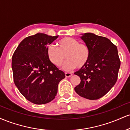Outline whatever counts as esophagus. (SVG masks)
Here are the masks:
<instances>
[{
  "mask_svg": "<svg viewBox=\"0 0 130 130\" xmlns=\"http://www.w3.org/2000/svg\"><path fill=\"white\" fill-rule=\"evenodd\" d=\"M65 76L67 77H70L72 76V73H65Z\"/></svg>",
  "mask_w": 130,
  "mask_h": 130,
  "instance_id": "34e87169",
  "label": "esophagus"
}]
</instances>
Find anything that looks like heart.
<instances>
[{
    "label": "heart",
    "instance_id": "b5f03b06",
    "mask_svg": "<svg viewBox=\"0 0 130 130\" xmlns=\"http://www.w3.org/2000/svg\"><path fill=\"white\" fill-rule=\"evenodd\" d=\"M57 46L50 44L47 47V56L53 64L60 67L67 58L63 65V69L67 71L76 67L81 68L89 60L90 51L89 46L84 43H79L78 40L71 37H64L59 40Z\"/></svg>",
    "mask_w": 130,
    "mask_h": 130
}]
</instances>
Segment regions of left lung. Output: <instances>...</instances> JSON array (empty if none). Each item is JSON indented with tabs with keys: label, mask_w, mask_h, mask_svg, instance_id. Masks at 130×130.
Masks as SVG:
<instances>
[{
	"label": "left lung",
	"mask_w": 130,
	"mask_h": 130,
	"mask_svg": "<svg viewBox=\"0 0 130 130\" xmlns=\"http://www.w3.org/2000/svg\"><path fill=\"white\" fill-rule=\"evenodd\" d=\"M80 38L89 46L90 56L86 65L74 73L80 79L74 90L82 97L99 99L117 80L120 61L117 46L108 38L92 33L83 34Z\"/></svg>",
	"instance_id": "8db88e82"
}]
</instances>
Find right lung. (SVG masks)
<instances>
[{"label": "right lung", "mask_w": 130, "mask_h": 130, "mask_svg": "<svg viewBox=\"0 0 130 130\" xmlns=\"http://www.w3.org/2000/svg\"><path fill=\"white\" fill-rule=\"evenodd\" d=\"M58 36L38 33L19 43L12 57L13 79L21 93L36 104L50 103L56 97L64 72L51 62L47 47Z\"/></svg>", "instance_id": "obj_1"}]
</instances>
